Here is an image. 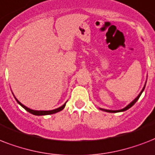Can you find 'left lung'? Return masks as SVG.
<instances>
[{
    "label": "left lung",
    "mask_w": 155,
    "mask_h": 155,
    "mask_svg": "<svg viewBox=\"0 0 155 155\" xmlns=\"http://www.w3.org/2000/svg\"><path fill=\"white\" fill-rule=\"evenodd\" d=\"M144 88H145V86H144V87H143V89L142 90V92H140V94L138 95V96H137V97H136V98H135V99L134 100V101H133L131 102V103H130V104H129V105L126 106V107L123 108V109H120V110H116V111H113V110H105V109H102V110H104V111H106V112H108V113H118V112H123V111L127 110V109H129V108H131V107H132V106L134 105V104L137 101V100L139 99L140 96L142 95V92H143V90H144Z\"/></svg>",
    "instance_id": "1"
}]
</instances>
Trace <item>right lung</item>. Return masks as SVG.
I'll list each match as a JSON object with an SVG mask.
<instances>
[{
    "mask_svg": "<svg viewBox=\"0 0 155 155\" xmlns=\"http://www.w3.org/2000/svg\"><path fill=\"white\" fill-rule=\"evenodd\" d=\"M16 99V98H15ZM16 101H18V103L20 104L21 107H23V108H25V110L28 111L29 113H32V114H34V115H37V116H42V115H49V114H53V113H58V112H59V111L63 110V108H64V107H65L66 104H64L63 106H61V107H59V108H56V109H54V110H50V111H37V110H32V109H30V108H27V107H25V105H23L21 103V102H19L18 101V100L16 99Z\"/></svg>",
    "mask_w": 155,
    "mask_h": 155,
    "instance_id": "1",
    "label": "right lung"
}]
</instances>
